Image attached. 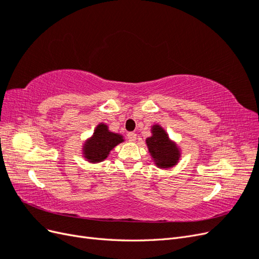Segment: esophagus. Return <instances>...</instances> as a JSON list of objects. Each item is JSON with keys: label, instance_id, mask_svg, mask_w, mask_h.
Listing matches in <instances>:
<instances>
[{"label": "esophagus", "instance_id": "1", "mask_svg": "<svg viewBox=\"0 0 259 259\" xmlns=\"http://www.w3.org/2000/svg\"><path fill=\"white\" fill-rule=\"evenodd\" d=\"M127 139L130 140V142H135V140L137 139V135L135 134V133L130 132L127 134Z\"/></svg>", "mask_w": 259, "mask_h": 259}]
</instances>
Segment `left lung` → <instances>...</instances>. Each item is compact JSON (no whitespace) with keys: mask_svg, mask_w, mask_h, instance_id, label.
Instances as JSON below:
<instances>
[{"mask_svg":"<svg viewBox=\"0 0 259 259\" xmlns=\"http://www.w3.org/2000/svg\"><path fill=\"white\" fill-rule=\"evenodd\" d=\"M153 135L146 142L152 158L159 166L166 168L175 165L179 158L178 149L170 142L167 134L162 127L154 125L152 130Z\"/></svg>","mask_w":259,"mask_h":259,"instance_id":"left-lung-1","label":"left lung"}]
</instances>
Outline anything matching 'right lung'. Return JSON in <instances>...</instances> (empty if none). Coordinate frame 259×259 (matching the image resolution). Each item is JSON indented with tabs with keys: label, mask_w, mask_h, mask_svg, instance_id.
Segmentation results:
<instances>
[{
	"label": "right lung",
	"mask_w": 259,
	"mask_h": 259,
	"mask_svg": "<svg viewBox=\"0 0 259 259\" xmlns=\"http://www.w3.org/2000/svg\"><path fill=\"white\" fill-rule=\"evenodd\" d=\"M122 142L121 135L109 132L105 124H99L93 137L84 147L85 156L91 162H100L107 158L111 149Z\"/></svg>",
	"instance_id": "1"
}]
</instances>
